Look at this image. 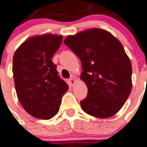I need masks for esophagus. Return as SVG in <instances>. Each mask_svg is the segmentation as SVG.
I'll return each instance as SVG.
<instances>
[{
    "label": "esophagus",
    "instance_id": "obj_1",
    "mask_svg": "<svg viewBox=\"0 0 147 147\" xmlns=\"http://www.w3.org/2000/svg\"><path fill=\"white\" fill-rule=\"evenodd\" d=\"M69 85L73 86V85H74V83H75V81H74V79L73 78H71L69 79Z\"/></svg>",
    "mask_w": 147,
    "mask_h": 147
}]
</instances>
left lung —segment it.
Masks as SVG:
<instances>
[{
  "label": "left lung",
  "mask_w": 147,
  "mask_h": 147,
  "mask_svg": "<svg viewBox=\"0 0 147 147\" xmlns=\"http://www.w3.org/2000/svg\"><path fill=\"white\" fill-rule=\"evenodd\" d=\"M64 43L82 62L81 78L88 87L83 111L97 118L115 115L132 87L131 63L121 42L104 29L92 28L69 35Z\"/></svg>",
  "instance_id": "8db88e82"
}]
</instances>
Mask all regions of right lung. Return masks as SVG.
Masks as SVG:
<instances>
[{
  "mask_svg": "<svg viewBox=\"0 0 147 147\" xmlns=\"http://www.w3.org/2000/svg\"><path fill=\"white\" fill-rule=\"evenodd\" d=\"M62 36H35L16 51L12 72L19 100L26 112L35 118L49 119L59 110L66 82L59 76L52 57L60 47Z\"/></svg>",
  "mask_w": 147,
  "mask_h": 147,
  "instance_id": "right-lung-1",
  "label": "right lung"
}]
</instances>
